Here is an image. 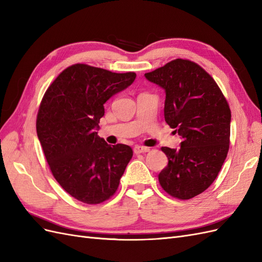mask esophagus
Listing matches in <instances>:
<instances>
[{
  "mask_svg": "<svg viewBox=\"0 0 262 262\" xmlns=\"http://www.w3.org/2000/svg\"><path fill=\"white\" fill-rule=\"evenodd\" d=\"M134 153L136 154H141V153H146L149 150V147H145V146H141V145H136L133 148Z\"/></svg>",
  "mask_w": 262,
  "mask_h": 262,
  "instance_id": "34e87169",
  "label": "esophagus"
}]
</instances>
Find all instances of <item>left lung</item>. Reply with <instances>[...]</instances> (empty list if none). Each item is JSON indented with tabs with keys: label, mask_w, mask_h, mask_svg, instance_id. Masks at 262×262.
Here are the masks:
<instances>
[{
	"label": "left lung",
	"mask_w": 262,
	"mask_h": 262,
	"mask_svg": "<svg viewBox=\"0 0 262 262\" xmlns=\"http://www.w3.org/2000/svg\"><path fill=\"white\" fill-rule=\"evenodd\" d=\"M165 91V121L182 139L162 147L168 164L158 175L168 194L188 200L215 180L227 156L231 110L220 87L196 63L176 59L144 74Z\"/></svg>",
	"instance_id": "left-lung-1"
}]
</instances>
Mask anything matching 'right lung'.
<instances>
[{"label":"right lung","instance_id":"right-lung-1","mask_svg":"<svg viewBox=\"0 0 262 262\" xmlns=\"http://www.w3.org/2000/svg\"><path fill=\"white\" fill-rule=\"evenodd\" d=\"M137 74L86 64L63 71L45 93L37 136L53 177L78 201L97 204L114 195L133 155L124 144L98 137L105 102L129 87Z\"/></svg>","mask_w":262,"mask_h":262}]
</instances>
